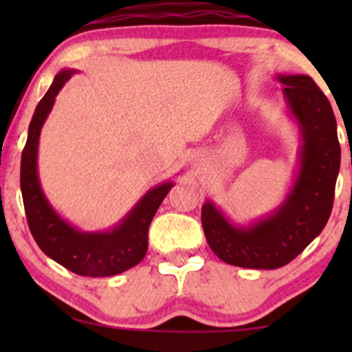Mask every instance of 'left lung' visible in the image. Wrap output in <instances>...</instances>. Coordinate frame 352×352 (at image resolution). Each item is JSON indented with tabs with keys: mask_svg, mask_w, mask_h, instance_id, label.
<instances>
[{
	"mask_svg": "<svg viewBox=\"0 0 352 352\" xmlns=\"http://www.w3.org/2000/svg\"><path fill=\"white\" fill-rule=\"evenodd\" d=\"M283 98L301 131L300 172L285 201L250 227H235L212 201L201 207V225L212 252L225 263L252 270L288 265L328 223L341 164L336 117L309 76H278Z\"/></svg>",
	"mask_w": 352,
	"mask_h": 352,
	"instance_id": "left-lung-1",
	"label": "left lung"
}]
</instances>
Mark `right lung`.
Instances as JSON below:
<instances>
[{"label":"right lung","mask_w":352,"mask_h":352,"mask_svg":"<svg viewBox=\"0 0 352 352\" xmlns=\"http://www.w3.org/2000/svg\"><path fill=\"white\" fill-rule=\"evenodd\" d=\"M74 71H60L39 100L31 119L21 155V193L31 235L44 254L80 276H114L144 260L148 246V227L172 182L157 185L139 200L117 227L102 233L79 232L63 220L44 197L38 177V144L44 120L56 96Z\"/></svg>","instance_id":"obj_1"}]
</instances>
